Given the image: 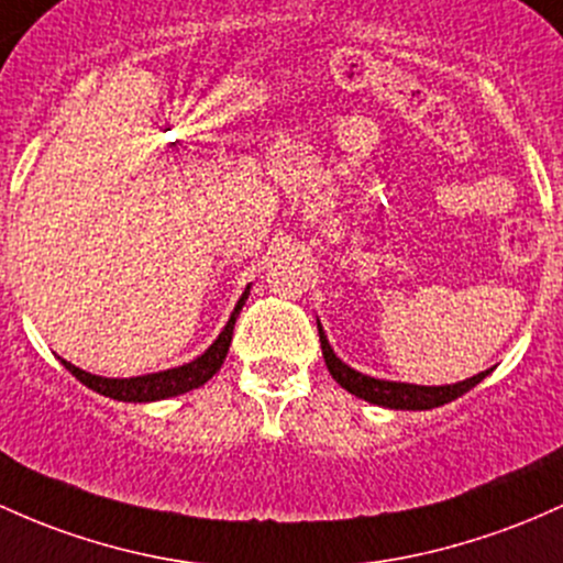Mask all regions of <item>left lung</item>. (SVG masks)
<instances>
[{
    "label": "left lung",
    "instance_id": "obj_1",
    "mask_svg": "<svg viewBox=\"0 0 563 563\" xmlns=\"http://www.w3.org/2000/svg\"><path fill=\"white\" fill-rule=\"evenodd\" d=\"M318 333H320V347H323L325 366L329 374L336 379V385H342L344 390L355 395V398L368 400L374 406H385V409H400V411H424V409H438L443 404H452V400L473 390L478 382H484L489 372H481L471 376L465 382H456V385H409V382H390V379H376V376L361 374L355 368L347 366L342 357L333 352V347L325 339L323 325L318 320Z\"/></svg>",
    "mask_w": 563,
    "mask_h": 563
}]
</instances>
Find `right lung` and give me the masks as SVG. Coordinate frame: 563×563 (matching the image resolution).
Masks as SVG:
<instances>
[{
	"mask_svg": "<svg viewBox=\"0 0 563 563\" xmlns=\"http://www.w3.org/2000/svg\"><path fill=\"white\" fill-rule=\"evenodd\" d=\"M249 294H251V286H245L243 296H240L238 305H234L230 320H227V325L221 329L219 336H216V342L202 352V355H197L195 361L184 363V366L165 368V372H154L144 376H128V379H114V376H98V374L82 372V368H77L74 363L64 361V357H60V363H64V366L69 368V372L77 376L85 387H90L92 393L107 395V398L125 400V404H152V400L176 398V395H184L189 390H197V387H202L216 372H219L227 352H230L234 320H238L240 310H243Z\"/></svg>",
	"mask_w": 563,
	"mask_h": 563,
	"instance_id": "1",
	"label": "right lung"
}]
</instances>
